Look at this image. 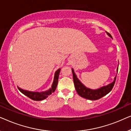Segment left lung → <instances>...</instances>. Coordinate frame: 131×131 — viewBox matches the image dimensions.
I'll list each match as a JSON object with an SVG mask.
<instances>
[{
	"label": "left lung",
	"mask_w": 131,
	"mask_h": 131,
	"mask_svg": "<svg viewBox=\"0 0 131 131\" xmlns=\"http://www.w3.org/2000/svg\"><path fill=\"white\" fill-rule=\"evenodd\" d=\"M107 35H108L110 37H112V36L110 33L106 32ZM73 76V82H74L75 89L78 92V94L80 96L83 97L86 99L90 100H96L100 99L104 96L106 95L107 94L112 91L113 88L114 86V83L116 79V76L114 78V81L108 85L104 86L100 88L97 89H91L88 88L83 85V83H81V82L77 78L76 74H75L74 70L73 69H71ZM117 71H118V68Z\"/></svg>",
	"instance_id": "obj_1"
}]
</instances>
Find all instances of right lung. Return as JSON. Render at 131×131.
<instances>
[{
    "label": "right lung",
    "mask_w": 131,
    "mask_h": 131,
    "mask_svg": "<svg viewBox=\"0 0 131 131\" xmlns=\"http://www.w3.org/2000/svg\"><path fill=\"white\" fill-rule=\"evenodd\" d=\"M61 69H59L58 70L55 71L54 78H53V81L52 85L51 88L48 89V91H43V92H32V91H28L24 89H21L20 88L18 87V88L21 93L25 95L28 96L30 99L35 100V101H41V100L46 99V98L48 97V95H51L52 92H54L57 86L58 81V77L60 74Z\"/></svg>",
    "instance_id": "1"
}]
</instances>
